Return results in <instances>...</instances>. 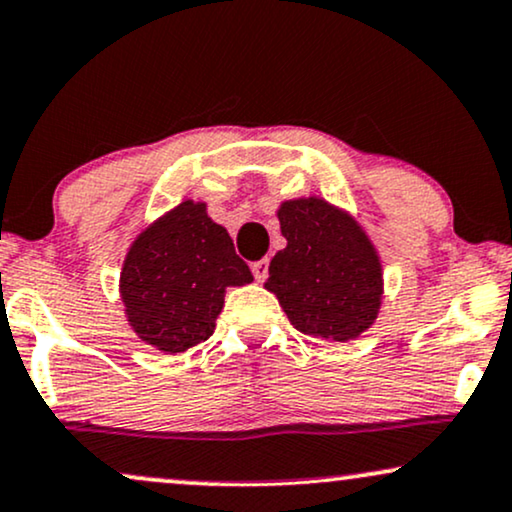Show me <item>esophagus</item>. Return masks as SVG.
<instances>
[{
	"label": "esophagus",
	"instance_id": "1",
	"mask_svg": "<svg viewBox=\"0 0 512 512\" xmlns=\"http://www.w3.org/2000/svg\"><path fill=\"white\" fill-rule=\"evenodd\" d=\"M252 274H255L257 281H264L269 276V260H260L252 264Z\"/></svg>",
	"mask_w": 512,
	"mask_h": 512
}]
</instances>
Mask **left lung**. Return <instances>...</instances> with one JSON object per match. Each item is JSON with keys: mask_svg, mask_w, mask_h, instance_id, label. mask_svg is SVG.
<instances>
[{"mask_svg": "<svg viewBox=\"0 0 512 512\" xmlns=\"http://www.w3.org/2000/svg\"><path fill=\"white\" fill-rule=\"evenodd\" d=\"M286 248L269 262L264 288L291 324L322 341H355L377 322L384 298L381 257L353 214L324 197L276 209Z\"/></svg>", "mask_w": 512, "mask_h": 512, "instance_id": "8db88e82", "label": "left lung"}]
</instances>
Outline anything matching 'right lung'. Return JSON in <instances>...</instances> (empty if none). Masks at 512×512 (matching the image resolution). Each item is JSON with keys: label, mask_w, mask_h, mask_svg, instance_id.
I'll return each instance as SVG.
<instances>
[{"label": "right lung", "mask_w": 512, "mask_h": 512, "mask_svg": "<svg viewBox=\"0 0 512 512\" xmlns=\"http://www.w3.org/2000/svg\"><path fill=\"white\" fill-rule=\"evenodd\" d=\"M250 281L229 231L209 219L205 202L183 200L133 240L119 293L135 336L178 355L214 334L226 288Z\"/></svg>", "instance_id": "right-lung-1"}]
</instances>
